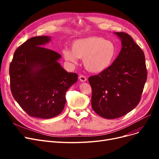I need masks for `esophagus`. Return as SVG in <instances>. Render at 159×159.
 Returning <instances> with one entry per match:
<instances>
[{
    "label": "esophagus",
    "instance_id": "esophagus-1",
    "mask_svg": "<svg viewBox=\"0 0 159 159\" xmlns=\"http://www.w3.org/2000/svg\"><path fill=\"white\" fill-rule=\"evenodd\" d=\"M79 79L80 80V81H81V82H85V81H86V80H87V78H86V77L83 75H80L79 76Z\"/></svg>",
    "mask_w": 159,
    "mask_h": 159
}]
</instances>
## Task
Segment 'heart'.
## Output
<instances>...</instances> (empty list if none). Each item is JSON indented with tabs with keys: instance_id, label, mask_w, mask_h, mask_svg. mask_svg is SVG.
<instances>
[{
	"instance_id": "1",
	"label": "heart",
	"mask_w": 159,
	"mask_h": 159,
	"mask_svg": "<svg viewBox=\"0 0 159 159\" xmlns=\"http://www.w3.org/2000/svg\"><path fill=\"white\" fill-rule=\"evenodd\" d=\"M64 58L71 64H77L83 58L84 66L90 72L100 73L109 68L117 55L114 43L102 37L91 36L77 39L71 43V50L62 51Z\"/></svg>"
}]
</instances>
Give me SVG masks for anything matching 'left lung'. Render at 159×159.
<instances>
[{
	"label": "left lung",
	"instance_id": "1",
	"mask_svg": "<svg viewBox=\"0 0 159 159\" xmlns=\"http://www.w3.org/2000/svg\"><path fill=\"white\" fill-rule=\"evenodd\" d=\"M114 34L121 40L118 56L109 68L88 79L92 88V109L108 119L121 117L137 106L147 78L141 48L128 34Z\"/></svg>",
	"mask_w": 159,
	"mask_h": 159
}]
</instances>
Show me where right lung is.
<instances>
[{
	"mask_svg": "<svg viewBox=\"0 0 159 159\" xmlns=\"http://www.w3.org/2000/svg\"><path fill=\"white\" fill-rule=\"evenodd\" d=\"M51 40L48 36L30 38L14 54L9 68L13 98L30 116L50 119L61 113L66 93L78 81L58 61L61 55L42 47Z\"/></svg>",
	"mask_w": 159,
	"mask_h": 159,
	"instance_id": "add662e5",
	"label": "right lung"
}]
</instances>
